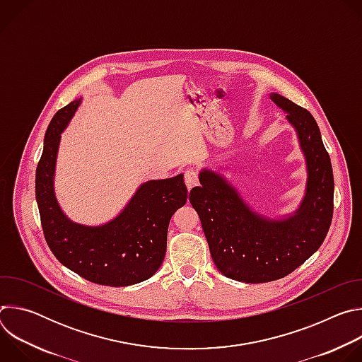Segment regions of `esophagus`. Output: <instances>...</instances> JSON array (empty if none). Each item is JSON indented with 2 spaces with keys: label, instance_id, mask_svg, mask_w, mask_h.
Instances as JSON below:
<instances>
[{
  "label": "esophagus",
  "instance_id": "1",
  "mask_svg": "<svg viewBox=\"0 0 362 362\" xmlns=\"http://www.w3.org/2000/svg\"><path fill=\"white\" fill-rule=\"evenodd\" d=\"M185 183H186V187L190 190L192 187L197 186L199 185V179H197V172L189 169L185 172Z\"/></svg>",
  "mask_w": 362,
  "mask_h": 362
}]
</instances>
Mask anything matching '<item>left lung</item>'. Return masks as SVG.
<instances>
[{
	"label": "left lung",
	"mask_w": 362,
	"mask_h": 362,
	"mask_svg": "<svg viewBox=\"0 0 362 362\" xmlns=\"http://www.w3.org/2000/svg\"><path fill=\"white\" fill-rule=\"evenodd\" d=\"M269 98L286 113L305 158V194L296 211L281 218L256 212L221 172L208 168L189 196L216 268L246 284L276 281L300 267L322 245L334 211L332 166L315 119L278 93Z\"/></svg>",
	"instance_id": "left-lung-1"
}]
</instances>
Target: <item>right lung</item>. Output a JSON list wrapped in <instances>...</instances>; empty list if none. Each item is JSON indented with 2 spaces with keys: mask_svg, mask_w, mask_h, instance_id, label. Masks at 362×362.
I'll use <instances>...</instances> for the list:
<instances>
[{
  "mask_svg": "<svg viewBox=\"0 0 362 362\" xmlns=\"http://www.w3.org/2000/svg\"><path fill=\"white\" fill-rule=\"evenodd\" d=\"M81 98L60 109L49 122L35 172V199L45 240L57 259L81 278L107 286H129L151 278L160 268L173 214L187 200L183 175L147 180L122 212L103 225L71 221L60 208L54 175L62 133Z\"/></svg>",
  "mask_w": 362,
  "mask_h": 362,
  "instance_id": "1",
  "label": "right lung"
}]
</instances>
